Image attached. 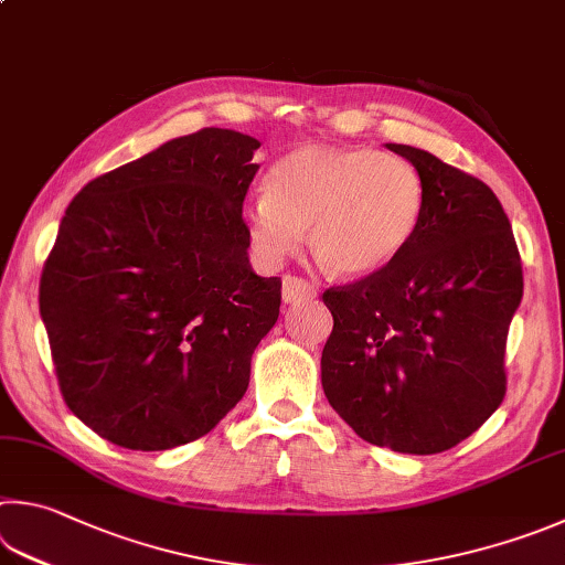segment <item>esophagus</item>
I'll use <instances>...</instances> for the list:
<instances>
[{
  "mask_svg": "<svg viewBox=\"0 0 565 565\" xmlns=\"http://www.w3.org/2000/svg\"><path fill=\"white\" fill-rule=\"evenodd\" d=\"M316 296V286L309 279H301V276H284V301L286 303H296V301H306Z\"/></svg>",
  "mask_w": 565,
  "mask_h": 565,
  "instance_id": "34e87169",
  "label": "esophagus"
}]
</instances>
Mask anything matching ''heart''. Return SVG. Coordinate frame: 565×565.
Returning <instances> with one entry per match:
<instances>
[{
    "label": "heart",
    "mask_w": 565,
    "mask_h": 565,
    "mask_svg": "<svg viewBox=\"0 0 565 565\" xmlns=\"http://www.w3.org/2000/svg\"><path fill=\"white\" fill-rule=\"evenodd\" d=\"M423 212L425 182L407 160L363 146H301L274 162L247 227L271 262L299 247L309 227L326 271L365 276L403 254Z\"/></svg>",
    "instance_id": "1"
}]
</instances>
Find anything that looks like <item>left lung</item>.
Returning a JSON list of instances; mask_svg holds the SVG:
<instances>
[{
  "instance_id": "obj_1",
  "label": "left lung",
  "mask_w": 565,
  "mask_h": 565,
  "mask_svg": "<svg viewBox=\"0 0 565 565\" xmlns=\"http://www.w3.org/2000/svg\"><path fill=\"white\" fill-rule=\"evenodd\" d=\"M387 148L423 175L425 212L395 262L323 291L333 331L321 383L365 443L437 455L477 433L507 395L524 271L489 184L427 150Z\"/></svg>"
}]
</instances>
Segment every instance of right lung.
<instances>
[{"label": "right lung", "mask_w": 565, "mask_h": 565, "mask_svg": "<svg viewBox=\"0 0 565 565\" xmlns=\"http://www.w3.org/2000/svg\"><path fill=\"white\" fill-rule=\"evenodd\" d=\"M256 148L202 128L90 180L61 220L39 309L68 409L113 445L194 443L247 393L281 306L247 259Z\"/></svg>", "instance_id": "obj_1"}]
</instances>
